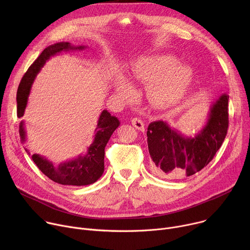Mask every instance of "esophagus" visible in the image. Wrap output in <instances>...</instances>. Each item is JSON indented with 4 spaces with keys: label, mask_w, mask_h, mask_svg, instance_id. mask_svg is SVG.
Masks as SVG:
<instances>
[{
    "label": "esophagus",
    "mask_w": 250,
    "mask_h": 250,
    "mask_svg": "<svg viewBox=\"0 0 250 250\" xmlns=\"http://www.w3.org/2000/svg\"><path fill=\"white\" fill-rule=\"evenodd\" d=\"M131 125H132L135 128H137L138 130H140V131H144V130H145L144 122H142L140 119H137V118L131 119Z\"/></svg>",
    "instance_id": "obj_1"
}]
</instances>
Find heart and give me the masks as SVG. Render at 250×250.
<instances>
[{
	"instance_id": "1",
	"label": "heart",
	"mask_w": 250,
	"mask_h": 250,
	"mask_svg": "<svg viewBox=\"0 0 250 250\" xmlns=\"http://www.w3.org/2000/svg\"><path fill=\"white\" fill-rule=\"evenodd\" d=\"M131 78L136 81L152 82L150 95L162 105L172 104L180 100L193 78V69L185 63H177L171 55H156L140 59L131 72ZM119 93L126 95L129 92L127 84L121 83Z\"/></svg>"
}]
</instances>
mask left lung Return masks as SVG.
I'll use <instances>...</instances> for the list:
<instances>
[{
	"mask_svg": "<svg viewBox=\"0 0 250 250\" xmlns=\"http://www.w3.org/2000/svg\"><path fill=\"white\" fill-rule=\"evenodd\" d=\"M229 95L213 102L202 128L186 135L168 122L155 121L147 127V145L153 172L167 179H180L202 170L222 146L229 126Z\"/></svg>",
	"mask_w": 250,
	"mask_h": 250,
	"instance_id": "8db88e82",
	"label": "left lung"
}]
</instances>
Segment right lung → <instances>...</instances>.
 Listing matches in <instances>:
<instances>
[{
	"label": "right lung",
	"instance_id": "add662e5",
	"mask_svg": "<svg viewBox=\"0 0 250 250\" xmlns=\"http://www.w3.org/2000/svg\"><path fill=\"white\" fill-rule=\"evenodd\" d=\"M87 46L85 45L75 46L70 42H61L47 46L41 53L38 59L27 69L26 73L20 83L17 93L18 118L23 117L31 86L35 77L41 72L42 68L45 65L46 61L61 52L83 50ZM120 124L121 122L117 117L112 116L108 111L104 110L98 119L94 139L86 153L80 154L72 159H67L57 166H55L54 163H52V161L46 157L38 153L32 154L31 159L44 175L58 184L72 186H85L93 184L99 179L104 172V147L113 132L119 127ZM24 125V121H21L20 136L22 145H25L26 141V130ZM24 149L28 154H30L26 146H24Z\"/></svg>",
	"mask_w": 250,
	"mask_h": 250
}]
</instances>
